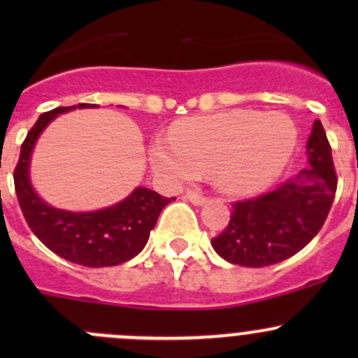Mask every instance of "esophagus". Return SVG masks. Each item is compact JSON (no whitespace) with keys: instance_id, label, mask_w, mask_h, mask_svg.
I'll return each instance as SVG.
<instances>
[{"instance_id":"esophagus-1","label":"esophagus","mask_w":358,"mask_h":358,"mask_svg":"<svg viewBox=\"0 0 358 358\" xmlns=\"http://www.w3.org/2000/svg\"><path fill=\"white\" fill-rule=\"evenodd\" d=\"M185 199L190 201L192 204H196V206H201V204H204V202H206V197L202 196V194H197V192H187Z\"/></svg>"}]
</instances>
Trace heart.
<instances>
[{
  "label": "heart",
  "instance_id": "b5f03b06",
  "mask_svg": "<svg viewBox=\"0 0 358 358\" xmlns=\"http://www.w3.org/2000/svg\"><path fill=\"white\" fill-rule=\"evenodd\" d=\"M296 128L284 114L229 110L180 122L171 138H156L150 164L169 183L190 182L213 169L230 194H255L268 187L289 161Z\"/></svg>",
  "mask_w": 358,
  "mask_h": 358
}]
</instances>
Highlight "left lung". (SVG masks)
<instances>
[{
    "label": "left lung",
    "instance_id": "left-lung-1",
    "mask_svg": "<svg viewBox=\"0 0 358 358\" xmlns=\"http://www.w3.org/2000/svg\"><path fill=\"white\" fill-rule=\"evenodd\" d=\"M306 159L305 169L270 192L234 202L227 229L211 239L223 259L251 268L275 265L319 234L338 187L329 140L319 119L306 142Z\"/></svg>",
    "mask_w": 358,
    "mask_h": 358
}]
</instances>
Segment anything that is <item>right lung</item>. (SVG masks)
Wrapping results in <instances>:
<instances>
[{
    "mask_svg": "<svg viewBox=\"0 0 358 358\" xmlns=\"http://www.w3.org/2000/svg\"><path fill=\"white\" fill-rule=\"evenodd\" d=\"M78 107L90 109L96 106L79 103ZM74 109L76 106L45 112L27 133L13 171L17 199L29 229L60 258L90 268L121 265L145 248L162 208L173 197L166 199L154 190L136 187L126 199L99 211L74 213L46 204L31 183V154L46 126L59 114Z\"/></svg>",
    "mask_w": 358,
    "mask_h": 358,
    "instance_id": "1",
    "label": "right lung"
}]
</instances>
